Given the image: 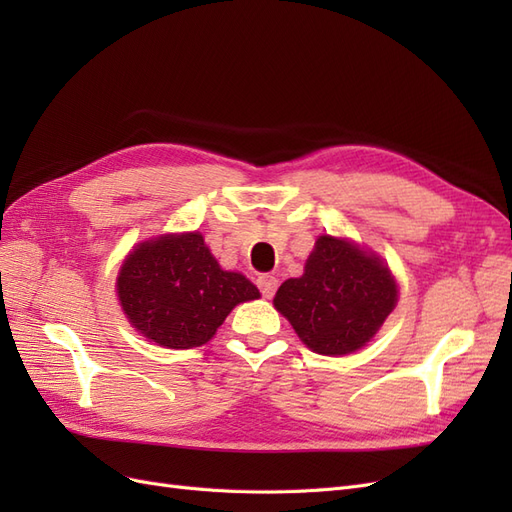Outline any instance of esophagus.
Returning a JSON list of instances; mask_svg holds the SVG:
<instances>
[{"mask_svg":"<svg viewBox=\"0 0 512 512\" xmlns=\"http://www.w3.org/2000/svg\"><path fill=\"white\" fill-rule=\"evenodd\" d=\"M256 284H258V288H260V292H262V297H265V299H273V294H275V290H277V277H275V275H269V273L258 275Z\"/></svg>","mask_w":512,"mask_h":512,"instance_id":"34e87169","label":"esophagus"}]
</instances>
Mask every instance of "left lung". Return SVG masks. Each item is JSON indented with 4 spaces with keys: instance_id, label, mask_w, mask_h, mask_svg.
I'll use <instances>...</instances> for the list:
<instances>
[{
    "instance_id": "left-lung-1",
    "label": "left lung",
    "mask_w": 512,
    "mask_h": 512,
    "mask_svg": "<svg viewBox=\"0 0 512 512\" xmlns=\"http://www.w3.org/2000/svg\"><path fill=\"white\" fill-rule=\"evenodd\" d=\"M397 282L382 258L331 235L318 237L301 277L275 292L273 305L318 354L363 348L397 305Z\"/></svg>"
}]
</instances>
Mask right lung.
<instances>
[{"label": "right lung", "mask_w": 512, "mask_h": 512, "mask_svg": "<svg viewBox=\"0 0 512 512\" xmlns=\"http://www.w3.org/2000/svg\"><path fill=\"white\" fill-rule=\"evenodd\" d=\"M117 297L132 327L164 348H196L232 307L260 297L245 275L224 271L200 232L149 239L123 260Z\"/></svg>", "instance_id": "add662e5"}]
</instances>
